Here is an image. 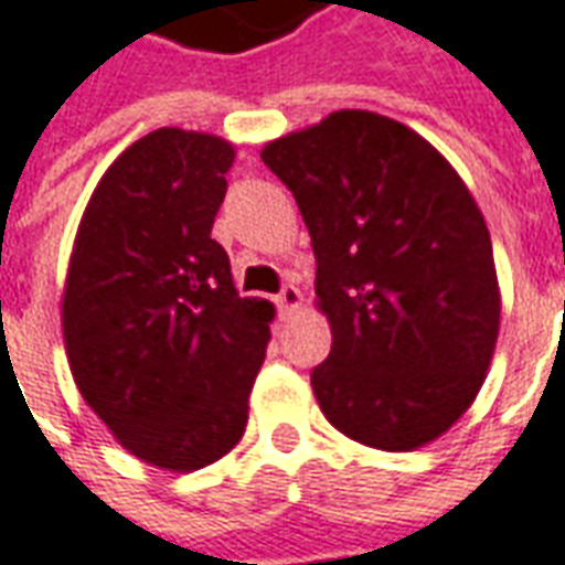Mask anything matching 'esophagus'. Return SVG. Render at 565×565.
Listing matches in <instances>:
<instances>
[{"label": "esophagus", "instance_id": "obj_1", "mask_svg": "<svg viewBox=\"0 0 565 565\" xmlns=\"http://www.w3.org/2000/svg\"><path fill=\"white\" fill-rule=\"evenodd\" d=\"M278 309H281V315H290V311H296L299 306H302V294H299V287H294V284H284L281 294H278Z\"/></svg>", "mask_w": 565, "mask_h": 565}]
</instances>
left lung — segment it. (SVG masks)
Masks as SVG:
<instances>
[{
  "mask_svg": "<svg viewBox=\"0 0 565 565\" xmlns=\"http://www.w3.org/2000/svg\"><path fill=\"white\" fill-rule=\"evenodd\" d=\"M294 192L333 330L311 388L327 422L385 452L419 449L475 404L502 294L487 220L425 137L339 109L263 146Z\"/></svg>",
  "mask_w": 565,
  "mask_h": 565,
  "instance_id": "8db88e82",
  "label": "left lung"
}]
</instances>
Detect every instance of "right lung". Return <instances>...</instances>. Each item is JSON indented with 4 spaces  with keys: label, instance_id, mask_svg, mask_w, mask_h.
I'll return each mask as SVG.
<instances>
[{
    "label": "right lung",
    "instance_id": "right-lung-1",
    "mask_svg": "<svg viewBox=\"0 0 565 565\" xmlns=\"http://www.w3.org/2000/svg\"><path fill=\"white\" fill-rule=\"evenodd\" d=\"M235 146L159 128L118 156L78 223L61 299L78 392L164 471L223 459L247 428L275 306L238 296L211 238Z\"/></svg>",
    "mask_w": 565,
    "mask_h": 565
}]
</instances>
